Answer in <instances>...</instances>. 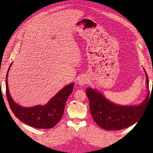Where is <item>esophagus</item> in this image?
<instances>
[{
    "mask_svg": "<svg viewBox=\"0 0 153 153\" xmlns=\"http://www.w3.org/2000/svg\"><path fill=\"white\" fill-rule=\"evenodd\" d=\"M87 83V78L86 76H82L78 80V85L80 86H84Z\"/></svg>",
    "mask_w": 153,
    "mask_h": 153,
    "instance_id": "obj_1",
    "label": "esophagus"
}]
</instances>
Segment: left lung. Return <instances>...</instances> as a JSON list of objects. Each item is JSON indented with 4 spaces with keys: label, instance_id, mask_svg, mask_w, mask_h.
<instances>
[{
    "label": "left lung",
    "instance_id": "left-lung-1",
    "mask_svg": "<svg viewBox=\"0 0 153 153\" xmlns=\"http://www.w3.org/2000/svg\"><path fill=\"white\" fill-rule=\"evenodd\" d=\"M145 74L149 89V77L146 71ZM86 94L93 120L100 128L108 131L120 130L134 124L149 100V91L147 97L140 105L132 106L116 105L106 99L97 90L90 87L86 89Z\"/></svg>",
    "mask_w": 153,
    "mask_h": 153
}]
</instances>
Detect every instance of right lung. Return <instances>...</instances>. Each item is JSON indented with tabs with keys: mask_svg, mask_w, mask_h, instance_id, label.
I'll return each instance as SVG.
<instances>
[{
	"mask_svg": "<svg viewBox=\"0 0 153 153\" xmlns=\"http://www.w3.org/2000/svg\"><path fill=\"white\" fill-rule=\"evenodd\" d=\"M10 66L8 68L6 77V97L13 113L21 122L31 127L39 129L53 128L63 115L66 102L73 91L74 83H70L64 87L45 106H21L14 102L9 93L7 78Z\"/></svg>",
	"mask_w": 153,
	"mask_h": 153,
	"instance_id": "obj_1",
	"label": "right lung"
}]
</instances>
